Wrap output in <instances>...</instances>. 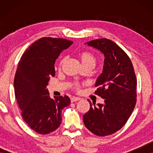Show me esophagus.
Returning <instances> with one entry per match:
<instances>
[{"label":"esophagus","mask_w":153,"mask_h":153,"mask_svg":"<svg viewBox=\"0 0 153 153\" xmlns=\"http://www.w3.org/2000/svg\"><path fill=\"white\" fill-rule=\"evenodd\" d=\"M80 100V98H79V97H71V102H76V101H78V100Z\"/></svg>","instance_id":"1"}]
</instances>
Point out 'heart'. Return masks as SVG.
Segmentation results:
<instances>
[{
  "label": "heart",
  "mask_w": 153,
  "mask_h": 153,
  "mask_svg": "<svg viewBox=\"0 0 153 153\" xmlns=\"http://www.w3.org/2000/svg\"><path fill=\"white\" fill-rule=\"evenodd\" d=\"M79 58L80 59L81 63H82L83 66L86 65H93L95 66L96 63V58L93 53H92L90 51H81L78 54ZM62 62H63V60L60 62V65H61ZM78 87L76 85V88Z\"/></svg>",
  "instance_id": "heart-1"
}]
</instances>
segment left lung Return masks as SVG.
<instances>
[{
  "label": "left lung",
  "mask_w": 153,
  "mask_h": 153,
  "mask_svg": "<svg viewBox=\"0 0 153 153\" xmlns=\"http://www.w3.org/2000/svg\"><path fill=\"white\" fill-rule=\"evenodd\" d=\"M85 45L104 56L103 70L95 85V94L104 103L95 105L88 100L91 107L83 120L91 132L104 137L122 128L132 113L137 102V79L129 56L114 42L102 38Z\"/></svg>",
  "instance_id": "8db88e82"
}]
</instances>
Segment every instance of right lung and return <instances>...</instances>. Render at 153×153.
<instances>
[{
    "mask_svg": "<svg viewBox=\"0 0 153 153\" xmlns=\"http://www.w3.org/2000/svg\"><path fill=\"white\" fill-rule=\"evenodd\" d=\"M73 44L62 38L42 37L23 53L14 76V94L26 124L35 132L47 134L60 126L62 109L70 104V97H50L47 88L55 76L56 60Z\"/></svg>",
    "mask_w": 153,
    "mask_h": 153,
    "instance_id": "add662e5",
    "label": "right lung"
}]
</instances>
